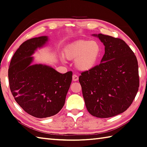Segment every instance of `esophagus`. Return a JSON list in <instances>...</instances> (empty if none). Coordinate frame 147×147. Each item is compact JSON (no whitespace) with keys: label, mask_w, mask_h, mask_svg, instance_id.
Instances as JSON below:
<instances>
[{"label":"esophagus","mask_w":147,"mask_h":147,"mask_svg":"<svg viewBox=\"0 0 147 147\" xmlns=\"http://www.w3.org/2000/svg\"><path fill=\"white\" fill-rule=\"evenodd\" d=\"M72 79L74 81H77V80H79V76H77L76 74H74L72 76Z\"/></svg>","instance_id":"34e87169"}]
</instances>
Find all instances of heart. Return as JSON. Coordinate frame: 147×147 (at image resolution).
Masks as SVG:
<instances>
[{"mask_svg":"<svg viewBox=\"0 0 147 147\" xmlns=\"http://www.w3.org/2000/svg\"><path fill=\"white\" fill-rule=\"evenodd\" d=\"M101 52V46L98 42L79 40L66 47L63 56L69 60L75 59V66L78 70L88 71L96 65Z\"/></svg>","mask_w":147,"mask_h":147,"instance_id":"1","label":"heart"}]
</instances>
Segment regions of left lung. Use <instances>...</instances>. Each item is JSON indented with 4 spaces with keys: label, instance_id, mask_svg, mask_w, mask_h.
<instances>
[{
    "label": "left lung",
    "instance_id": "obj_1",
    "mask_svg": "<svg viewBox=\"0 0 147 147\" xmlns=\"http://www.w3.org/2000/svg\"><path fill=\"white\" fill-rule=\"evenodd\" d=\"M105 46L101 63L83 71L79 80L88 111L108 118L125 111L132 104L140 85L138 65L134 53L121 38L101 34Z\"/></svg>",
    "mask_w": 147,
    "mask_h": 147
}]
</instances>
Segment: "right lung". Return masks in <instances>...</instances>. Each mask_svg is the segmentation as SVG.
I'll list each match as a JSON object with an SVG mask.
<instances>
[{"label": "right lung", "instance_id": "obj_1", "mask_svg": "<svg viewBox=\"0 0 147 147\" xmlns=\"http://www.w3.org/2000/svg\"><path fill=\"white\" fill-rule=\"evenodd\" d=\"M47 36L28 39L13 56L8 70L12 94L17 103L37 118L56 115L64 106L72 72L60 74L49 66L31 65L35 51L44 46Z\"/></svg>", "mask_w": 147, "mask_h": 147}]
</instances>
